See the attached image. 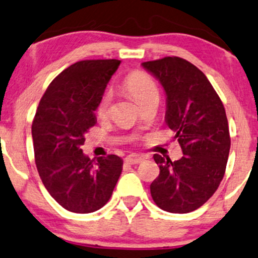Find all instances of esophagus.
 I'll return each instance as SVG.
<instances>
[{
	"instance_id": "1",
	"label": "esophagus",
	"mask_w": 258,
	"mask_h": 258,
	"mask_svg": "<svg viewBox=\"0 0 258 258\" xmlns=\"http://www.w3.org/2000/svg\"><path fill=\"white\" fill-rule=\"evenodd\" d=\"M125 161L127 163H130V164H139V163H142L144 161V157L140 155H137V153H132V155L127 156L125 158Z\"/></svg>"
}]
</instances>
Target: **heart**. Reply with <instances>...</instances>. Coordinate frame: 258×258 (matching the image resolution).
Wrapping results in <instances>:
<instances>
[{
    "instance_id": "heart-1",
    "label": "heart",
    "mask_w": 258,
    "mask_h": 258,
    "mask_svg": "<svg viewBox=\"0 0 258 258\" xmlns=\"http://www.w3.org/2000/svg\"><path fill=\"white\" fill-rule=\"evenodd\" d=\"M123 89H125L130 95L133 96L137 102L140 106L145 103L146 101L158 97V88L155 81L152 80L151 76L143 71H133L130 75H127L123 80ZM113 95L109 90L103 93L99 103L96 106V115L100 119L106 118L109 113L110 105H112Z\"/></svg>"
}]
</instances>
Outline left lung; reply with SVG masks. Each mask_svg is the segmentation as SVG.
Returning <instances> with one entry per match:
<instances>
[{
  "mask_svg": "<svg viewBox=\"0 0 258 258\" xmlns=\"http://www.w3.org/2000/svg\"><path fill=\"white\" fill-rule=\"evenodd\" d=\"M142 65L165 91V122L183 152L175 162L153 156L159 175L150 185L151 197L163 211L189 213L216 193L224 177L231 146L224 105L205 74L188 60L165 57Z\"/></svg>",
  "mask_w": 258,
  "mask_h": 258,
  "instance_id": "left-lung-1",
  "label": "left lung"
}]
</instances>
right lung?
<instances>
[{
    "mask_svg": "<svg viewBox=\"0 0 258 258\" xmlns=\"http://www.w3.org/2000/svg\"><path fill=\"white\" fill-rule=\"evenodd\" d=\"M119 65L118 59L70 65L47 87L35 112L32 138L39 176L51 197L74 213H91L105 206L122 171L119 156L95 161L81 149Z\"/></svg>",
    "mask_w": 258,
    "mask_h": 258,
    "instance_id": "right-lung-1",
    "label": "right lung"
}]
</instances>
